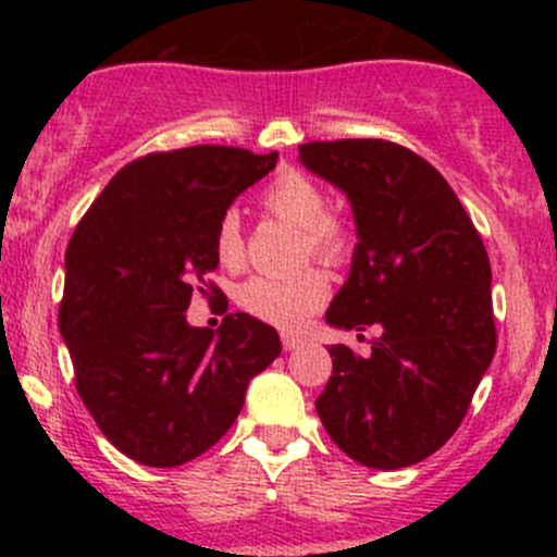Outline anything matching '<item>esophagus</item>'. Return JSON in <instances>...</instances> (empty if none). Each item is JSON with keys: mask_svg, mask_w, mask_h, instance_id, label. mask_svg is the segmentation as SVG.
I'll use <instances>...</instances> for the list:
<instances>
[{"mask_svg": "<svg viewBox=\"0 0 557 557\" xmlns=\"http://www.w3.org/2000/svg\"><path fill=\"white\" fill-rule=\"evenodd\" d=\"M301 345H305V336H299V334H283V350H285V352L299 350Z\"/></svg>", "mask_w": 557, "mask_h": 557, "instance_id": "34e87169", "label": "esophagus"}]
</instances>
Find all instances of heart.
Instances as JSON below:
<instances>
[{
	"label": "heart",
	"mask_w": 557,
	"mask_h": 557,
	"mask_svg": "<svg viewBox=\"0 0 557 557\" xmlns=\"http://www.w3.org/2000/svg\"><path fill=\"white\" fill-rule=\"evenodd\" d=\"M263 207L272 215L283 218L305 232V252L325 258V261H339L347 252L350 237H347L345 223L334 215H325L329 210L325 194L305 174H277L263 190ZM212 247H215V258L221 267L237 269L243 263L245 243L237 212H223L215 226ZM329 294V274L323 269L310 267L296 274H285V277H274V274L250 277L239 288L237 301L245 312L263 323H272L277 329H299L312 312L325 305Z\"/></svg>",
	"instance_id": "obj_1"
}]
</instances>
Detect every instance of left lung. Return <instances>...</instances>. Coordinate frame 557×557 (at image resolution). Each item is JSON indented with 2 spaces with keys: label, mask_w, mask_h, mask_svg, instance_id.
<instances>
[{
  "label": "left lung",
  "mask_w": 557,
  "mask_h": 557,
  "mask_svg": "<svg viewBox=\"0 0 557 557\" xmlns=\"http://www.w3.org/2000/svg\"><path fill=\"white\" fill-rule=\"evenodd\" d=\"M299 161L347 196L358 234L325 323L383 331L369 356L329 347L314 409L352 460L404 469L458 431L496 352L485 245L447 180L401 145L307 143Z\"/></svg>",
  "instance_id": "left-lung-1"
}]
</instances>
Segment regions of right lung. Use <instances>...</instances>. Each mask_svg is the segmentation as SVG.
I'll use <instances>...</instances> for the list:
<instances>
[{
	"label": "right lung",
	"instance_id": "obj_1",
	"mask_svg": "<svg viewBox=\"0 0 557 557\" xmlns=\"http://www.w3.org/2000/svg\"><path fill=\"white\" fill-rule=\"evenodd\" d=\"M274 164L277 153L226 145L143 156L72 234L59 329L83 404L137 463L172 469L210 450L283 350L277 331L247 312L218 331L185 320L194 290L218 296L207 283L218 221Z\"/></svg>",
	"mask_w": 557,
	"mask_h": 557
}]
</instances>
